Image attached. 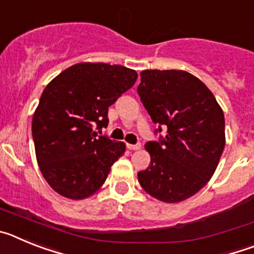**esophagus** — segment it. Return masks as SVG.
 Here are the masks:
<instances>
[{"mask_svg":"<svg viewBox=\"0 0 254 254\" xmlns=\"http://www.w3.org/2000/svg\"><path fill=\"white\" fill-rule=\"evenodd\" d=\"M127 147H128L129 150H138L141 147V145H131V143H128V145H127Z\"/></svg>","mask_w":254,"mask_h":254,"instance_id":"34e87169","label":"esophagus"}]
</instances>
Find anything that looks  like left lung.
<instances>
[{
  "label": "left lung",
  "mask_w": 254,
  "mask_h": 254,
  "mask_svg": "<svg viewBox=\"0 0 254 254\" xmlns=\"http://www.w3.org/2000/svg\"><path fill=\"white\" fill-rule=\"evenodd\" d=\"M137 93L159 126L160 141L145 145L150 165L137 173L141 187L163 202L190 198L214 176L225 147L224 112L199 78L181 69H145Z\"/></svg>",
  "instance_id": "left-lung-1"
}]
</instances>
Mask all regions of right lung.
Listing matches in <instances>:
<instances>
[{
	"instance_id": "1",
	"label": "right lung",
	"mask_w": 254,
	"mask_h": 254,
	"mask_svg": "<svg viewBox=\"0 0 254 254\" xmlns=\"http://www.w3.org/2000/svg\"><path fill=\"white\" fill-rule=\"evenodd\" d=\"M136 80L134 69L84 62L62 71L46 86L31 132L40 172L61 196H93L125 154V143L98 132L109 122L108 108Z\"/></svg>"
}]
</instances>
